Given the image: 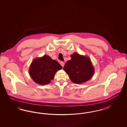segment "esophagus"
<instances>
[{
	"instance_id": "esophagus-1",
	"label": "esophagus",
	"mask_w": 127,
	"mask_h": 127,
	"mask_svg": "<svg viewBox=\"0 0 127 127\" xmlns=\"http://www.w3.org/2000/svg\"><path fill=\"white\" fill-rule=\"evenodd\" d=\"M61 66L63 67L64 66V63L63 61H61Z\"/></svg>"
}]
</instances>
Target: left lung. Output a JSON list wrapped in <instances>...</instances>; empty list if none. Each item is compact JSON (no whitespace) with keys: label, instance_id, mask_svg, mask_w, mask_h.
I'll return each mask as SVG.
<instances>
[{"label":"left lung","instance_id":"8db88e82","mask_svg":"<svg viewBox=\"0 0 127 127\" xmlns=\"http://www.w3.org/2000/svg\"><path fill=\"white\" fill-rule=\"evenodd\" d=\"M71 58L63 68L71 80L74 83L80 84L90 80L94 73L90 58L77 53L71 55Z\"/></svg>","mask_w":127,"mask_h":127}]
</instances>
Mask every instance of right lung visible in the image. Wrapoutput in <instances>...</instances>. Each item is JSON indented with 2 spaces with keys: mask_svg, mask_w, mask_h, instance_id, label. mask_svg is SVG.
I'll use <instances>...</instances> for the list:
<instances>
[{
  "mask_svg": "<svg viewBox=\"0 0 127 127\" xmlns=\"http://www.w3.org/2000/svg\"><path fill=\"white\" fill-rule=\"evenodd\" d=\"M62 68L57 61L52 60L48 56L44 55L32 61L30 68V74L36 83L48 84L53 79L56 72Z\"/></svg>",
  "mask_w": 127,
  "mask_h": 127,
  "instance_id": "1",
  "label": "right lung"
}]
</instances>
